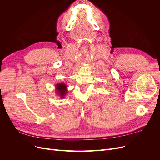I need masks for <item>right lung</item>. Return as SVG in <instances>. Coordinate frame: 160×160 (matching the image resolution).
<instances>
[{"label": "right lung", "instance_id": "right-lung-1", "mask_svg": "<svg viewBox=\"0 0 160 160\" xmlns=\"http://www.w3.org/2000/svg\"><path fill=\"white\" fill-rule=\"evenodd\" d=\"M67 91H68L67 86L63 82L57 83L55 85V93L61 99H64L65 98Z\"/></svg>", "mask_w": 160, "mask_h": 160}]
</instances>
